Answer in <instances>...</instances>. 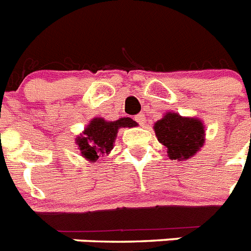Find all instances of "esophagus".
Wrapping results in <instances>:
<instances>
[{"instance_id": "esophagus-1", "label": "esophagus", "mask_w": 251, "mask_h": 251, "mask_svg": "<svg viewBox=\"0 0 251 251\" xmlns=\"http://www.w3.org/2000/svg\"><path fill=\"white\" fill-rule=\"evenodd\" d=\"M135 121L138 122L139 125H145V122H147V119H145V116L144 115H142V113H140V115H138V116H135Z\"/></svg>"}]
</instances>
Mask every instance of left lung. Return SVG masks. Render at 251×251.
<instances>
[{
  "label": "left lung",
  "instance_id": "left-lung-1",
  "mask_svg": "<svg viewBox=\"0 0 251 251\" xmlns=\"http://www.w3.org/2000/svg\"><path fill=\"white\" fill-rule=\"evenodd\" d=\"M158 142L167 148L170 159L186 161L201 151L205 142V126L197 117L167 112L154 124Z\"/></svg>",
  "mask_w": 251,
  "mask_h": 251
}]
</instances>
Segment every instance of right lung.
Listing matches in <instances>:
<instances>
[{"mask_svg":"<svg viewBox=\"0 0 251 251\" xmlns=\"http://www.w3.org/2000/svg\"><path fill=\"white\" fill-rule=\"evenodd\" d=\"M134 126H136V122L130 117H121L116 121L94 117L86 125L84 131L75 138V144L77 145L80 154L90 163H94L100 155L103 157L111 153L119 129Z\"/></svg>","mask_w":251,"mask_h":251,"instance_id":"right-lung-1","label":"right lung"}]
</instances>
